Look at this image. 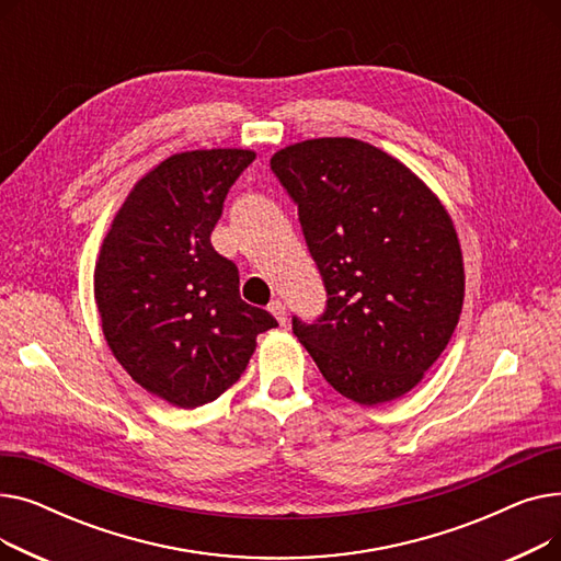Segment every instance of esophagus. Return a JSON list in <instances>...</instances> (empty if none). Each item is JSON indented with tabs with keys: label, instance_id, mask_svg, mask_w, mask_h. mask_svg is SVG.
<instances>
[{
	"label": "esophagus",
	"instance_id": "1",
	"mask_svg": "<svg viewBox=\"0 0 561 561\" xmlns=\"http://www.w3.org/2000/svg\"><path fill=\"white\" fill-rule=\"evenodd\" d=\"M268 311H271V313L277 318L279 325H286V320H288L286 316H288V313H286V307H284V302H282V300H275V302H271V305H268Z\"/></svg>",
	"mask_w": 561,
	"mask_h": 561
}]
</instances>
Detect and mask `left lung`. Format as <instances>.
<instances>
[{
    "instance_id": "obj_1",
    "label": "left lung",
    "mask_w": 561,
    "mask_h": 561,
    "mask_svg": "<svg viewBox=\"0 0 561 561\" xmlns=\"http://www.w3.org/2000/svg\"><path fill=\"white\" fill-rule=\"evenodd\" d=\"M271 168L298 204L328 290L293 334L352 402H391L446 350L463 305V256L450 214L402 161L357 138H311Z\"/></svg>"
}]
</instances>
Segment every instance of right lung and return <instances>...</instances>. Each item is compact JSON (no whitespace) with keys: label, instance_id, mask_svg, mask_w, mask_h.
I'll return each instance as SVG.
<instances>
[{"label":"right lung","instance_id":"add662e5","mask_svg":"<svg viewBox=\"0 0 561 561\" xmlns=\"http://www.w3.org/2000/svg\"><path fill=\"white\" fill-rule=\"evenodd\" d=\"M254 157L236 147L168 157L136 182L100 248L104 339L136 385L172 407L220 398L256 336L277 328L241 300L239 268L211 245L222 202Z\"/></svg>","mask_w":561,"mask_h":561}]
</instances>
